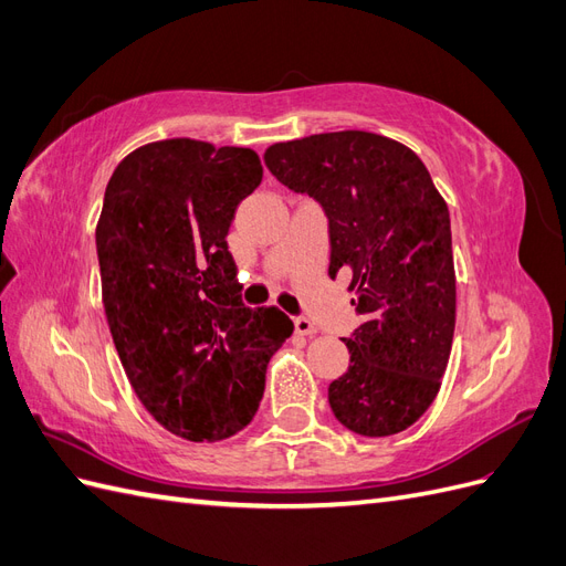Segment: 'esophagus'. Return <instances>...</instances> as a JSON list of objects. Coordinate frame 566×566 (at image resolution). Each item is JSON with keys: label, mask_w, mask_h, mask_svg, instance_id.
Masks as SVG:
<instances>
[{"label": "esophagus", "mask_w": 566, "mask_h": 566, "mask_svg": "<svg viewBox=\"0 0 566 566\" xmlns=\"http://www.w3.org/2000/svg\"><path fill=\"white\" fill-rule=\"evenodd\" d=\"M295 333L297 335H314L316 333V325L310 318L300 316V318H295Z\"/></svg>", "instance_id": "esophagus-1"}]
</instances>
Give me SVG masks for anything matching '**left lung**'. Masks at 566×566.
I'll return each mask as SVG.
<instances>
[{"label": "left lung", "mask_w": 566, "mask_h": 566, "mask_svg": "<svg viewBox=\"0 0 566 566\" xmlns=\"http://www.w3.org/2000/svg\"><path fill=\"white\" fill-rule=\"evenodd\" d=\"M264 163L328 217L331 279L349 271L364 323L342 337L349 368L328 387L335 418L361 437L403 432L432 406L455 328L447 200L408 146L373 132L273 144Z\"/></svg>", "instance_id": "left-lung-1"}]
</instances>
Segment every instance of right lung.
Listing matches in <instances>:
<instances>
[{"mask_svg": "<svg viewBox=\"0 0 566 566\" xmlns=\"http://www.w3.org/2000/svg\"><path fill=\"white\" fill-rule=\"evenodd\" d=\"M260 181L250 148L165 139L132 150L106 186L96 252L115 349L144 408L188 441L243 430L295 328L276 306L241 302L227 245Z\"/></svg>", "mask_w": 566, "mask_h": 566, "instance_id": "right-lung-1", "label": "right lung"}]
</instances>
